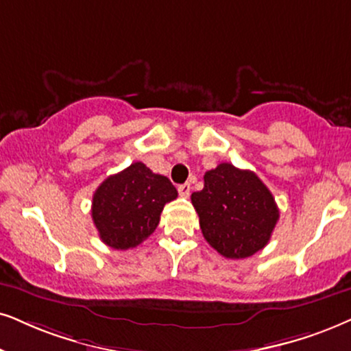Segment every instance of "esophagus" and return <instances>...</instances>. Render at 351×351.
Here are the masks:
<instances>
[{"label":"esophagus","instance_id":"obj_1","mask_svg":"<svg viewBox=\"0 0 351 351\" xmlns=\"http://www.w3.org/2000/svg\"><path fill=\"white\" fill-rule=\"evenodd\" d=\"M178 193H180L181 197H188L189 193H191V186H189L188 183L180 184V186H178Z\"/></svg>","mask_w":351,"mask_h":351}]
</instances>
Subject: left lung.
Segmentation results:
<instances>
[{"instance_id":"left-lung-1","label":"left lung","mask_w":351,"mask_h":351,"mask_svg":"<svg viewBox=\"0 0 351 351\" xmlns=\"http://www.w3.org/2000/svg\"><path fill=\"white\" fill-rule=\"evenodd\" d=\"M202 234L227 259H245L267 245L280 214L256 173L220 163L204 175V189L191 194Z\"/></svg>"}]
</instances>
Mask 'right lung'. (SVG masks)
Listing matches in <instances>:
<instances>
[{"label": "right lung", "instance_id": "obj_1", "mask_svg": "<svg viewBox=\"0 0 351 351\" xmlns=\"http://www.w3.org/2000/svg\"><path fill=\"white\" fill-rule=\"evenodd\" d=\"M176 197L178 191L167 176L134 162L97 188L92 220L106 246L131 250L155 232L165 204Z\"/></svg>", "mask_w": 351, "mask_h": 351}]
</instances>
